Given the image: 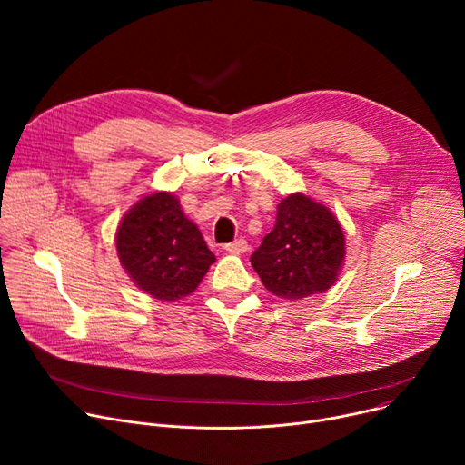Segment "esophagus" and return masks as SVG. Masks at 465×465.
Returning a JSON list of instances; mask_svg holds the SVG:
<instances>
[{
	"mask_svg": "<svg viewBox=\"0 0 465 465\" xmlns=\"http://www.w3.org/2000/svg\"><path fill=\"white\" fill-rule=\"evenodd\" d=\"M247 249H249V245H247L245 239H235L233 242H228V245H224V251L232 252V254H241V252H245Z\"/></svg>",
	"mask_w": 465,
	"mask_h": 465,
	"instance_id": "obj_1",
	"label": "esophagus"
}]
</instances>
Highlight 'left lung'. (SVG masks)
<instances>
[{"mask_svg": "<svg viewBox=\"0 0 465 465\" xmlns=\"http://www.w3.org/2000/svg\"><path fill=\"white\" fill-rule=\"evenodd\" d=\"M345 260V235L331 211L303 193L277 207L273 230L262 239L251 263L263 286L284 300L322 294Z\"/></svg>", "mask_w": 465, "mask_h": 465, "instance_id": "left-lung-1", "label": "left lung"}]
</instances>
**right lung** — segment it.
Listing matches in <instances>:
<instances>
[{
	"mask_svg": "<svg viewBox=\"0 0 465 465\" xmlns=\"http://www.w3.org/2000/svg\"><path fill=\"white\" fill-rule=\"evenodd\" d=\"M116 251L132 281L163 302L190 296L214 262L198 226L167 192L146 195L122 218Z\"/></svg>",
	"mask_w": 465,
	"mask_h": 465,
	"instance_id": "right-lung-1",
	"label": "right lung"
}]
</instances>
